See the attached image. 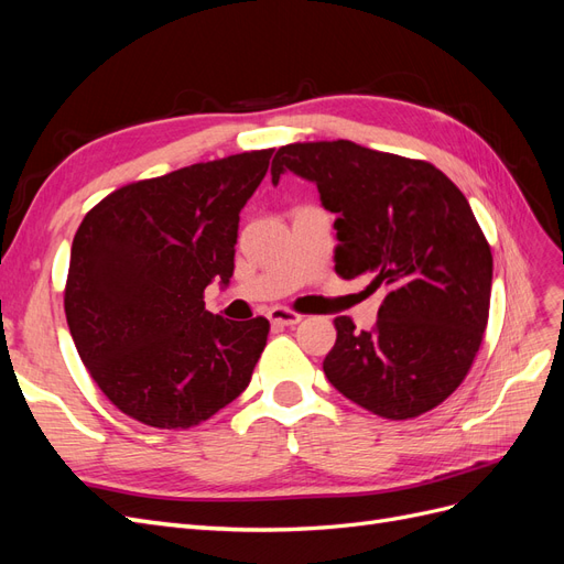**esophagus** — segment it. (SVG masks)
I'll return each mask as SVG.
<instances>
[{
  "mask_svg": "<svg viewBox=\"0 0 564 564\" xmlns=\"http://www.w3.org/2000/svg\"><path fill=\"white\" fill-rule=\"evenodd\" d=\"M268 317L272 324H278V327H294V324H299L303 319V315L289 311V308H270Z\"/></svg>",
  "mask_w": 564,
  "mask_h": 564,
  "instance_id": "obj_1",
  "label": "esophagus"
}]
</instances>
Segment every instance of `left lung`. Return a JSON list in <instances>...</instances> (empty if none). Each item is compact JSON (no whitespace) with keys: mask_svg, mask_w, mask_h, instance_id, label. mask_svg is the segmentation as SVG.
Masks as SVG:
<instances>
[{"mask_svg":"<svg viewBox=\"0 0 564 564\" xmlns=\"http://www.w3.org/2000/svg\"><path fill=\"white\" fill-rule=\"evenodd\" d=\"M284 172L313 181L336 214L338 275L383 294L371 332L334 319L329 383L383 419L431 412L466 379L489 317L491 249L468 199L431 162L352 141L282 145L272 183Z\"/></svg>","mask_w":564,"mask_h":564,"instance_id":"1","label":"left lung"}]
</instances>
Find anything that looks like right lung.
Returning a JSON list of instances; mask_svg holds the SVG:
<instances>
[{
    "instance_id": "obj_1",
    "label": "right lung",
    "mask_w": 564,
    "mask_h": 564,
    "mask_svg": "<svg viewBox=\"0 0 564 564\" xmlns=\"http://www.w3.org/2000/svg\"><path fill=\"white\" fill-rule=\"evenodd\" d=\"M270 158L272 148L251 150L129 183L84 216L65 317L84 367L119 412L185 431L249 386L270 324L212 315L204 289L228 286L240 212Z\"/></svg>"
}]
</instances>
